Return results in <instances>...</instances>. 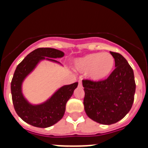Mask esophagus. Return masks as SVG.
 <instances>
[{"instance_id": "obj_1", "label": "esophagus", "mask_w": 148, "mask_h": 148, "mask_svg": "<svg viewBox=\"0 0 148 148\" xmlns=\"http://www.w3.org/2000/svg\"><path fill=\"white\" fill-rule=\"evenodd\" d=\"M78 86L81 87H82V81H78Z\"/></svg>"}]
</instances>
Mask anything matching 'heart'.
<instances>
[{
	"label": "heart",
	"instance_id": "heart-1",
	"mask_svg": "<svg viewBox=\"0 0 148 148\" xmlns=\"http://www.w3.org/2000/svg\"><path fill=\"white\" fill-rule=\"evenodd\" d=\"M114 64V58L110 53H94L77 59L75 67L81 73H88L91 80L100 82L110 74Z\"/></svg>",
	"mask_w": 148,
	"mask_h": 148
}]
</instances>
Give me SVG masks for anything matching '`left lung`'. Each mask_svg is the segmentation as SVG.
Wrapping results in <instances>:
<instances>
[{"mask_svg": "<svg viewBox=\"0 0 148 148\" xmlns=\"http://www.w3.org/2000/svg\"><path fill=\"white\" fill-rule=\"evenodd\" d=\"M116 69L100 82L83 80L84 106L89 118L101 125H112L122 119L134 101L136 83L133 70L121 54L110 52Z\"/></svg>", "mask_w": 148, "mask_h": 148, "instance_id": "obj_1", "label": "left lung"}]
</instances>
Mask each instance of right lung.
<instances>
[{
  "label": "right lung",
  "mask_w": 148,
  "mask_h": 148,
  "mask_svg": "<svg viewBox=\"0 0 148 148\" xmlns=\"http://www.w3.org/2000/svg\"><path fill=\"white\" fill-rule=\"evenodd\" d=\"M62 51L53 48H38L27 55L16 67L11 82V93L15 112L23 121L37 127H49L63 118L67 101L73 95L78 82L58 88L44 102L29 103L22 92V84L41 61L61 64L56 60L64 57Z\"/></svg>",
  "instance_id": "obj_1"
}]
</instances>
